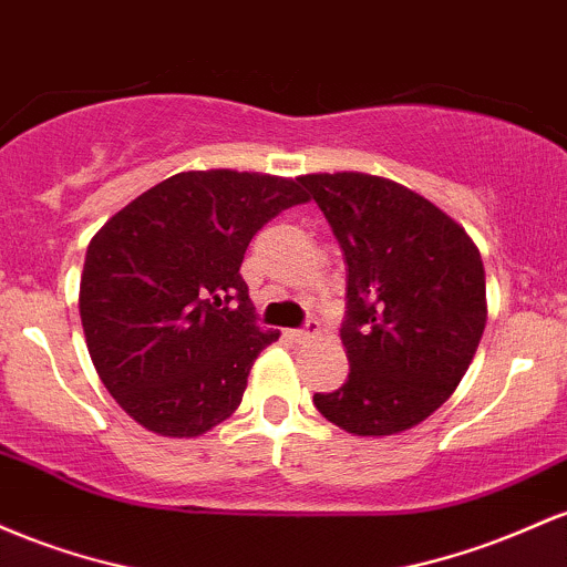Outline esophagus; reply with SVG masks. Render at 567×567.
Listing matches in <instances>:
<instances>
[{
  "mask_svg": "<svg viewBox=\"0 0 567 567\" xmlns=\"http://www.w3.org/2000/svg\"><path fill=\"white\" fill-rule=\"evenodd\" d=\"M316 334H318V323L308 321V327L295 329V332H291V340H295V342H310Z\"/></svg>",
  "mask_w": 567,
  "mask_h": 567,
  "instance_id": "obj_1",
  "label": "esophagus"
}]
</instances>
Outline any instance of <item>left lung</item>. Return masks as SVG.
Returning <instances> with one entry per match:
<instances>
[{"label": "left lung", "instance_id": "8db88e82", "mask_svg": "<svg viewBox=\"0 0 567 567\" xmlns=\"http://www.w3.org/2000/svg\"><path fill=\"white\" fill-rule=\"evenodd\" d=\"M346 257L348 380L316 410L355 436L415 429L453 396L487 323L485 267L461 225L404 184L305 174Z\"/></svg>", "mask_w": 567, "mask_h": 567}]
</instances>
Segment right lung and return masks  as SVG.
Returning a JSON list of instances; mask_svg holds the SVG:
<instances>
[{"instance_id": "obj_1", "label": "right lung", "mask_w": 567, "mask_h": 567, "mask_svg": "<svg viewBox=\"0 0 567 567\" xmlns=\"http://www.w3.org/2000/svg\"><path fill=\"white\" fill-rule=\"evenodd\" d=\"M300 179L182 171L120 208L87 244L80 318L101 383L146 431L193 439L233 415L262 348L240 278L246 246Z\"/></svg>"}]
</instances>
